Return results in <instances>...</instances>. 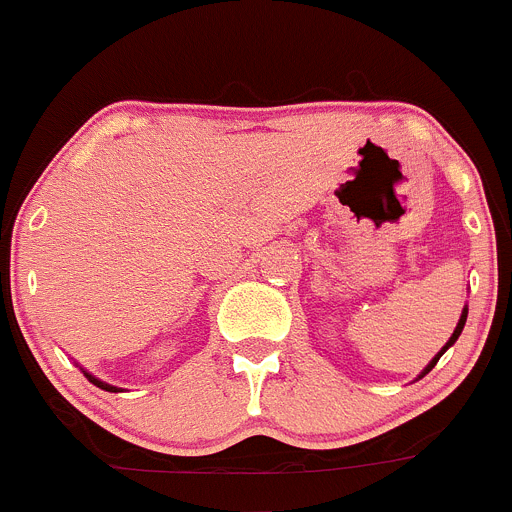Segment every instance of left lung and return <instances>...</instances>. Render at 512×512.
Listing matches in <instances>:
<instances>
[{
  "instance_id": "1",
  "label": "left lung",
  "mask_w": 512,
  "mask_h": 512,
  "mask_svg": "<svg viewBox=\"0 0 512 512\" xmlns=\"http://www.w3.org/2000/svg\"><path fill=\"white\" fill-rule=\"evenodd\" d=\"M464 323H467V307H464V312H461V318H459V325H456V330H454V333H451L449 343H446V346H443V348H441V354H438V356H436V359H433V361H431V364L425 366V372H423V374H420V377H425V374L431 372L433 366H436V364H438V359H441V356H443V351H446V348H449V346H454V343H456V338H459V336H461V330H464Z\"/></svg>"
}]
</instances>
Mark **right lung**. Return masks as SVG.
<instances>
[{"label":"right lung","instance_id":"1","mask_svg":"<svg viewBox=\"0 0 512 512\" xmlns=\"http://www.w3.org/2000/svg\"><path fill=\"white\" fill-rule=\"evenodd\" d=\"M84 374H87V372H84ZM87 379H89V382H92V384H97L99 390H104V392H117L115 387H112V384H107V382H99V379H97V377H92V374H87Z\"/></svg>","mask_w":512,"mask_h":512}]
</instances>
